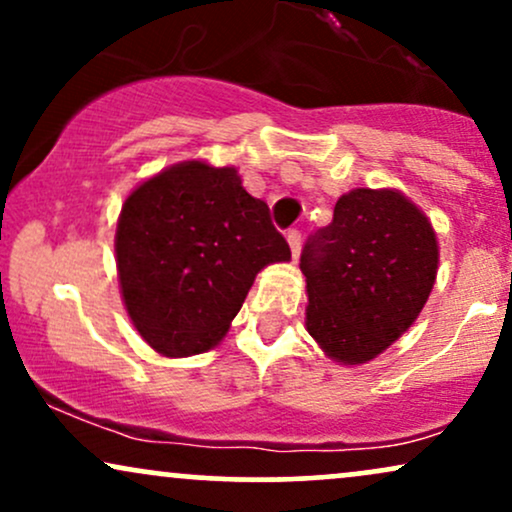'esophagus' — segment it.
<instances>
[{"label":"esophagus","instance_id":"obj_1","mask_svg":"<svg viewBox=\"0 0 512 512\" xmlns=\"http://www.w3.org/2000/svg\"><path fill=\"white\" fill-rule=\"evenodd\" d=\"M286 240H289L293 257H298V252H301V231H296V228H291V231L286 233Z\"/></svg>","mask_w":512,"mask_h":512}]
</instances>
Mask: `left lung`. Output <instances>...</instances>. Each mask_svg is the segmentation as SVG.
I'll use <instances>...</instances> for the list:
<instances>
[{"instance_id": "8db88e82", "label": "left lung", "mask_w": 512, "mask_h": 512, "mask_svg": "<svg viewBox=\"0 0 512 512\" xmlns=\"http://www.w3.org/2000/svg\"><path fill=\"white\" fill-rule=\"evenodd\" d=\"M310 337L339 363H366L409 330L438 272L431 223L407 197L361 190L339 197L330 226L301 252Z\"/></svg>"}]
</instances>
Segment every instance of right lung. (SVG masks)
<instances>
[{
	"label": "right lung",
	"mask_w": 512,
	"mask_h": 512,
	"mask_svg": "<svg viewBox=\"0 0 512 512\" xmlns=\"http://www.w3.org/2000/svg\"><path fill=\"white\" fill-rule=\"evenodd\" d=\"M122 298L158 354L190 356L221 342L260 269L291 260L269 207L236 168L187 161L146 180L115 236Z\"/></svg>",
	"instance_id": "right-lung-1"
}]
</instances>
